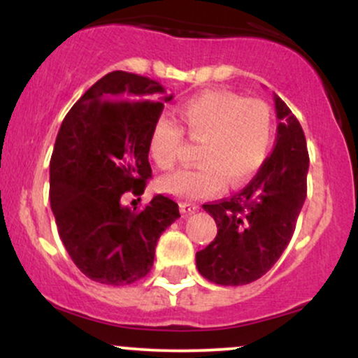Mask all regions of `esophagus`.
<instances>
[{"instance_id":"esophagus-1","label":"esophagus","mask_w":358,"mask_h":358,"mask_svg":"<svg viewBox=\"0 0 358 358\" xmlns=\"http://www.w3.org/2000/svg\"><path fill=\"white\" fill-rule=\"evenodd\" d=\"M180 210H182V213H185V215H190V213L199 210V205L182 202V203H180Z\"/></svg>"}]
</instances>
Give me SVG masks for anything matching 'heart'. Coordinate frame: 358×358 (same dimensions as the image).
I'll use <instances>...</instances> for the list:
<instances>
[{"mask_svg": "<svg viewBox=\"0 0 358 358\" xmlns=\"http://www.w3.org/2000/svg\"><path fill=\"white\" fill-rule=\"evenodd\" d=\"M180 127L168 117L156 119L148 150L153 163L170 170L178 159L183 131L200 143V166L178 170L162 180V188L183 200L217 195L225 182L239 188L266 162L273 143V110L261 99H244L229 90H207L176 106Z\"/></svg>", "mask_w": 358, "mask_h": 358, "instance_id": "b5f03b06", "label": "heart"}]
</instances>
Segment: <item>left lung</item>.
I'll return each mask as SVG.
<instances>
[{"label": "left lung", "instance_id": "left-lung-1", "mask_svg": "<svg viewBox=\"0 0 358 358\" xmlns=\"http://www.w3.org/2000/svg\"><path fill=\"white\" fill-rule=\"evenodd\" d=\"M276 146L248 187L220 202L205 203L217 237L196 252V269L222 286H242L264 276L287 248L306 199L310 166L301 124L281 97Z\"/></svg>", "mask_w": 358, "mask_h": 358}]
</instances>
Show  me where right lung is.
<instances>
[{"mask_svg": "<svg viewBox=\"0 0 358 358\" xmlns=\"http://www.w3.org/2000/svg\"><path fill=\"white\" fill-rule=\"evenodd\" d=\"M159 82L116 71L69 110L50 159V205L73 264L92 281L126 286L153 268L159 236L180 217L163 195L141 210L122 193L143 195L151 178L148 139L165 102Z\"/></svg>", "mask_w": 358, "mask_h": 358, "instance_id": "obj_1", "label": "right lung"}]
</instances>
